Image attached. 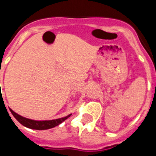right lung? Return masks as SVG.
<instances>
[{"instance_id":"obj_1","label":"right lung","mask_w":156,"mask_h":156,"mask_svg":"<svg viewBox=\"0 0 156 156\" xmlns=\"http://www.w3.org/2000/svg\"><path fill=\"white\" fill-rule=\"evenodd\" d=\"M11 113L13 114V116L16 118V120L20 122L23 126L27 127V128L33 129H39V130H43V129H48L53 128L55 126H58L61 123H62L64 121H66V119L71 116V114L68 116L62 117V118L56 119V120H51V121H34L30 119L26 118L23 116L18 115L9 108Z\"/></svg>"}]
</instances>
